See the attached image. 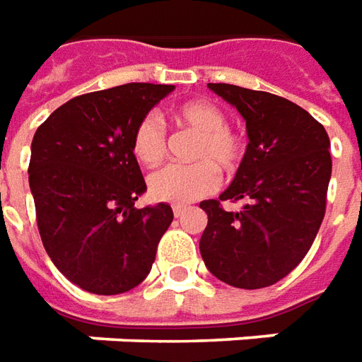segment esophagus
Wrapping results in <instances>:
<instances>
[{"label":"esophagus","mask_w":362,"mask_h":362,"mask_svg":"<svg viewBox=\"0 0 362 362\" xmlns=\"http://www.w3.org/2000/svg\"><path fill=\"white\" fill-rule=\"evenodd\" d=\"M183 214H185V209H183V206H173V216H175V218H181Z\"/></svg>","instance_id":"obj_1"}]
</instances>
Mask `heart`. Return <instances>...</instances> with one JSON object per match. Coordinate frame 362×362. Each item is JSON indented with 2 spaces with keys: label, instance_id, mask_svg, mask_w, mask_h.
Returning a JSON list of instances; mask_svg holds the SVG:
<instances>
[{
  "label": "heart",
  "instance_id": "heart-1",
  "mask_svg": "<svg viewBox=\"0 0 362 362\" xmlns=\"http://www.w3.org/2000/svg\"><path fill=\"white\" fill-rule=\"evenodd\" d=\"M175 119L197 134L191 148V165H167L148 179L149 195L171 205H187L213 193L218 187V171L233 173L243 159V144L226 128V116L211 102H185L175 110ZM132 153L141 165L156 167L167 156L163 122L149 114L138 122L132 136Z\"/></svg>",
  "mask_w": 362,
  "mask_h": 362
}]
</instances>
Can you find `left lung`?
Segmentation results:
<instances>
[{"instance_id":"left-lung-1","label":"left lung","mask_w":362,"mask_h":362,"mask_svg":"<svg viewBox=\"0 0 362 362\" xmlns=\"http://www.w3.org/2000/svg\"><path fill=\"white\" fill-rule=\"evenodd\" d=\"M209 88L246 119L248 146L218 201L201 203L209 216L201 256L228 286L268 288L303 260L317 236L331 179L329 136L310 112L281 96L223 82ZM221 200L245 206L224 211Z\"/></svg>"}]
</instances>
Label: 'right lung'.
Here are the masks:
<instances>
[{
    "instance_id": "obj_1",
    "label": "right lung",
    "mask_w": 362,
    "mask_h": 362,
    "mask_svg": "<svg viewBox=\"0 0 362 362\" xmlns=\"http://www.w3.org/2000/svg\"><path fill=\"white\" fill-rule=\"evenodd\" d=\"M175 86L129 82L57 108L35 132L29 187L49 258L72 284L116 296L146 280L173 221L167 203L136 209L146 193L132 136Z\"/></svg>"
}]
</instances>
